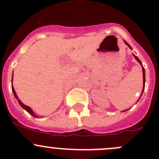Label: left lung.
<instances>
[{
    "label": "left lung",
    "mask_w": 159,
    "mask_h": 159,
    "mask_svg": "<svg viewBox=\"0 0 159 159\" xmlns=\"http://www.w3.org/2000/svg\"><path fill=\"white\" fill-rule=\"evenodd\" d=\"M124 42H125V44H126V45H128V46H129L130 49H132V48H131V46H130L129 44H128V43L126 42L125 41H124ZM133 56H134V58L136 59V61H137L139 62V63L141 65H142V74H143V89H142V93H143V91H144V89H145V68H144L143 65H142V61H141L139 60V57H138L137 56H135V55H134V54H133ZM142 94H141V96H142ZM125 111H127V110H125Z\"/></svg>",
    "instance_id": "obj_1"
}]
</instances>
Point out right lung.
<instances>
[{
    "label": "right lung",
    "mask_w": 159,
    "mask_h": 159,
    "mask_svg": "<svg viewBox=\"0 0 159 159\" xmlns=\"http://www.w3.org/2000/svg\"><path fill=\"white\" fill-rule=\"evenodd\" d=\"M12 81H13V75H12ZM11 87H12V91H13V94H14V97H15V98L17 99V102H18V103L20 104V106H21L22 108H23L24 109H25V111H28V113L30 114V115H31L32 116H33V117H34V118H38V117L36 115H35V114H34V112L33 111V110H32L31 108H30V107L27 106V105H25V104H23V103H22V102H21V101H20V99L18 98V97H17V94H16V91H15V90H14V86H13V84H12V85H11Z\"/></svg>",
    "instance_id": "right-lung-1"
}]
</instances>
